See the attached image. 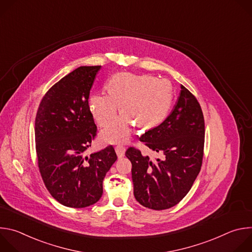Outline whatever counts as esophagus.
<instances>
[{"label":"esophagus","mask_w":252,"mask_h":252,"mask_svg":"<svg viewBox=\"0 0 252 252\" xmlns=\"http://www.w3.org/2000/svg\"><path fill=\"white\" fill-rule=\"evenodd\" d=\"M115 150H116V153H117L119 158H123L125 157V153H126V148L125 147L117 146Z\"/></svg>","instance_id":"34e87169"}]
</instances>
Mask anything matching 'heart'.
<instances>
[{"label":"heart","instance_id":"1","mask_svg":"<svg viewBox=\"0 0 252 252\" xmlns=\"http://www.w3.org/2000/svg\"><path fill=\"white\" fill-rule=\"evenodd\" d=\"M109 94H96L90 98V110L100 126L109 125L117 116L119 105L123 115L101 132L107 143H121L130 136L131 124L139 128L160 125L172 102V88L165 80L127 73L116 74L107 82Z\"/></svg>","mask_w":252,"mask_h":252}]
</instances>
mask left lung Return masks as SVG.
I'll list each match as a JSON object with an SVG mask.
<instances>
[{"label": "left lung", "instance_id": "left-lung-1", "mask_svg": "<svg viewBox=\"0 0 252 252\" xmlns=\"http://www.w3.org/2000/svg\"><path fill=\"white\" fill-rule=\"evenodd\" d=\"M169 116L139 140L163 158L152 160L130 147L126 157L131 162L135 199L145 207L163 210L176 205L190 190L203 158L204 118L196 97L182 85Z\"/></svg>", "mask_w": 252, "mask_h": 252}]
</instances>
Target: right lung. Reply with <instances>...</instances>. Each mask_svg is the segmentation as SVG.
<instances>
[{
	"label": "right lung",
	"mask_w": 252,
	"mask_h": 252,
	"mask_svg": "<svg viewBox=\"0 0 252 252\" xmlns=\"http://www.w3.org/2000/svg\"><path fill=\"white\" fill-rule=\"evenodd\" d=\"M100 65L80 66L43 96L34 121L38 166L51 195L61 204L83 208L102 195V181L117 160L113 146L86 156L97 128L89 105Z\"/></svg>",
	"instance_id": "right-lung-1"
}]
</instances>
